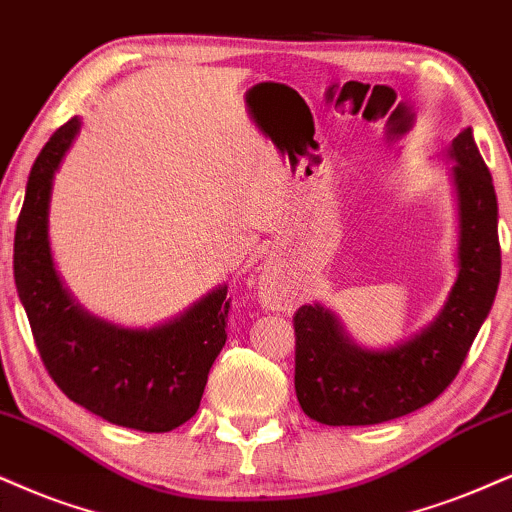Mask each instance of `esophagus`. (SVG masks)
<instances>
[{
    "label": "esophagus",
    "instance_id": "esophagus-1",
    "mask_svg": "<svg viewBox=\"0 0 512 512\" xmlns=\"http://www.w3.org/2000/svg\"><path fill=\"white\" fill-rule=\"evenodd\" d=\"M275 285V282H268V280H263V296H266V299H270V296H273V299H277V289L273 287Z\"/></svg>",
    "mask_w": 512,
    "mask_h": 512
}]
</instances>
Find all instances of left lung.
<instances>
[{
  "label": "left lung",
  "mask_w": 512,
  "mask_h": 512,
  "mask_svg": "<svg viewBox=\"0 0 512 512\" xmlns=\"http://www.w3.org/2000/svg\"><path fill=\"white\" fill-rule=\"evenodd\" d=\"M446 156L458 201V277L441 313L415 337L372 351L320 304L294 313L296 399L323 425H377L432 403L456 380L501 280L498 204L472 128Z\"/></svg>",
  "instance_id": "8db88e82"
}]
</instances>
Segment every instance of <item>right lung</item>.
Instances as JSON below:
<instances>
[{
	"label": "right lung",
	"instance_id": "1",
	"mask_svg": "<svg viewBox=\"0 0 512 512\" xmlns=\"http://www.w3.org/2000/svg\"><path fill=\"white\" fill-rule=\"evenodd\" d=\"M80 132L71 118L33 163L14 239V277L35 346L68 399L113 425L170 432L197 413L208 370L227 339V287H216L178 318L130 330L94 318L61 285L49 249L54 175Z\"/></svg>",
	"mask_w": 512,
	"mask_h": 512
}]
</instances>
